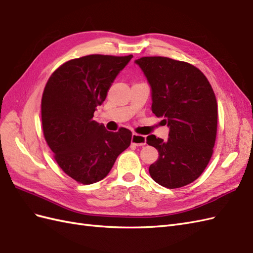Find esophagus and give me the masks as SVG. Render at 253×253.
I'll return each instance as SVG.
<instances>
[{
  "label": "esophagus",
  "instance_id": "obj_1",
  "mask_svg": "<svg viewBox=\"0 0 253 253\" xmlns=\"http://www.w3.org/2000/svg\"><path fill=\"white\" fill-rule=\"evenodd\" d=\"M131 141H132L133 144L137 145V147H142V145L145 144V136L133 133Z\"/></svg>",
  "mask_w": 253,
  "mask_h": 253
}]
</instances>
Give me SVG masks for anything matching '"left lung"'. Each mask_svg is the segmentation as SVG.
I'll use <instances>...</instances> for the list:
<instances>
[{
	"label": "left lung",
	"mask_w": 253,
	"mask_h": 253,
	"mask_svg": "<svg viewBox=\"0 0 253 253\" xmlns=\"http://www.w3.org/2000/svg\"><path fill=\"white\" fill-rule=\"evenodd\" d=\"M151 87L152 112L169 127L167 140L147 137L157 149L151 177L160 186L175 189L200 177L209 164L216 138L217 103L205 75L182 61L166 57L135 60Z\"/></svg>",
	"instance_id": "obj_1"
}]
</instances>
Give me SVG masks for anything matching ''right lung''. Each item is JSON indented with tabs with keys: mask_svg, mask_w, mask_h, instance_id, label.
Wrapping results in <instances>:
<instances>
[{
	"mask_svg": "<svg viewBox=\"0 0 253 253\" xmlns=\"http://www.w3.org/2000/svg\"><path fill=\"white\" fill-rule=\"evenodd\" d=\"M133 58L89 55L53 72L42 96V126L55 159L68 176L90 185L108 175L131 144L132 133H114L94 120L112 83Z\"/></svg>",
	"mask_w": 253,
	"mask_h": 253,
	"instance_id": "add662e5",
	"label": "right lung"
}]
</instances>
